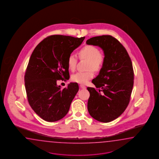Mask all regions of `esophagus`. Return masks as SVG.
Here are the masks:
<instances>
[{
  "instance_id": "34e87169",
  "label": "esophagus",
  "mask_w": 159,
  "mask_h": 159,
  "mask_svg": "<svg viewBox=\"0 0 159 159\" xmlns=\"http://www.w3.org/2000/svg\"><path fill=\"white\" fill-rule=\"evenodd\" d=\"M80 88H82V89H86V87H85V85H80Z\"/></svg>"
}]
</instances>
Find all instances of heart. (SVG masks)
Masks as SVG:
<instances>
[{
	"instance_id": "1",
	"label": "heart",
	"mask_w": 159,
	"mask_h": 159,
	"mask_svg": "<svg viewBox=\"0 0 159 159\" xmlns=\"http://www.w3.org/2000/svg\"><path fill=\"white\" fill-rule=\"evenodd\" d=\"M79 57L80 59H87V68L88 71L78 72L72 75L71 80L74 82L85 84L91 79L93 76V71L98 72L102 70L104 63L105 57L100 53L99 49L95 46L87 45L82 47L79 51ZM78 63V57L74 54H71L67 60L68 68L74 71Z\"/></svg>"
}]
</instances>
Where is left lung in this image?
<instances>
[{
	"mask_svg": "<svg viewBox=\"0 0 159 159\" xmlns=\"http://www.w3.org/2000/svg\"><path fill=\"white\" fill-rule=\"evenodd\" d=\"M86 43L99 46L105 55L99 75L92 80L96 89L87 87L88 112L96 120L108 123L120 116L130 102L134 80L132 63L125 47L112 36L93 37Z\"/></svg>",
	"mask_w": 159,
	"mask_h": 159,
	"instance_id": "left-lung-1",
	"label": "left lung"
}]
</instances>
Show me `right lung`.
<instances>
[{
	"label": "right lung",
	"instance_id": "right-lung-1",
	"mask_svg": "<svg viewBox=\"0 0 159 159\" xmlns=\"http://www.w3.org/2000/svg\"><path fill=\"white\" fill-rule=\"evenodd\" d=\"M85 37L54 35L43 39L30 58L25 75L28 103L42 119L53 122L65 116L79 91L77 83L61 89L57 81L70 79L67 60Z\"/></svg>",
	"mask_w": 159,
	"mask_h": 159
}]
</instances>
